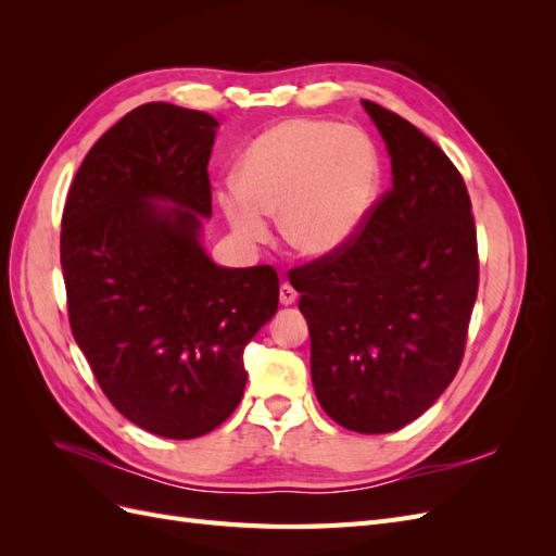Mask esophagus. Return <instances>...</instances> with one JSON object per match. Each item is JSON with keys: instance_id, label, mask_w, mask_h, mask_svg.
<instances>
[{"instance_id": "esophagus-1", "label": "esophagus", "mask_w": 556, "mask_h": 556, "mask_svg": "<svg viewBox=\"0 0 556 556\" xmlns=\"http://www.w3.org/2000/svg\"><path fill=\"white\" fill-rule=\"evenodd\" d=\"M278 299H280V304H282V306H292L294 301H296V292H294L292 285L282 282V285H280V294H278Z\"/></svg>"}]
</instances>
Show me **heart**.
Instances as JSON below:
<instances>
[{"label": "heart", "instance_id": "obj_1", "mask_svg": "<svg viewBox=\"0 0 556 556\" xmlns=\"http://www.w3.org/2000/svg\"><path fill=\"white\" fill-rule=\"evenodd\" d=\"M376 143L357 127L294 117L250 143L239 180L217 201L248 243L268 239V217L280 215L288 245L304 257H329L357 237L380 192Z\"/></svg>", "mask_w": 556, "mask_h": 556}]
</instances>
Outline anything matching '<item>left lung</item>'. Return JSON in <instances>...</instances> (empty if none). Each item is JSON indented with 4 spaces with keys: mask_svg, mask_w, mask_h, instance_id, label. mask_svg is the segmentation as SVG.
Listing matches in <instances>:
<instances>
[{
    "mask_svg": "<svg viewBox=\"0 0 556 556\" xmlns=\"http://www.w3.org/2000/svg\"><path fill=\"white\" fill-rule=\"evenodd\" d=\"M392 157V188L343 250L294 268L319 406L341 427H406L457 376L480 260L457 166L406 117L364 99Z\"/></svg>",
    "mask_w": 556,
    "mask_h": 556,
    "instance_id": "1",
    "label": "left lung"
}]
</instances>
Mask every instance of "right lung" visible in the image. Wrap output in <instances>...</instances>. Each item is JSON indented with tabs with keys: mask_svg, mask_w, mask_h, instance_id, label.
<instances>
[{
	"mask_svg": "<svg viewBox=\"0 0 556 556\" xmlns=\"http://www.w3.org/2000/svg\"><path fill=\"white\" fill-rule=\"evenodd\" d=\"M215 127L164 102L129 111L90 148L62 213L74 339L113 406L176 441L237 410L243 350L278 311L274 266H215L199 245Z\"/></svg>",
	"mask_w": 556,
	"mask_h": 556,
	"instance_id": "add662e5",
	"label": "right lung"
}]
</instances>
